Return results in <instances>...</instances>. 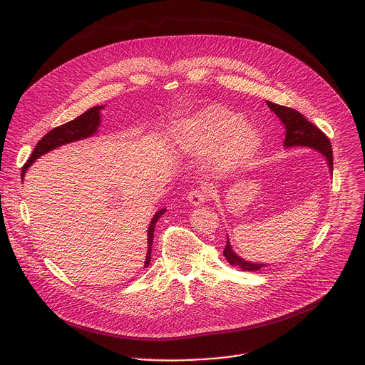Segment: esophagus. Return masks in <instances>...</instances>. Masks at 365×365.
<instances>
[{"instance_id": "obj_1", "label": "esophagus", "mask_w": 365, "mask_h": 365, "mask_svg": "<svg viewBox=\"0 0 365 365\" xmlns=\"http://www.w3.org/2000/svg\"><path fill=\"white\" fill-rule=\"evenodd\" d=\"M187 200H188L192 205L200 207V205L205 204V201H207V194H205V191H202V190H192V191L188 192Z\"/></svg>"}]
</instances>
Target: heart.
<instances>
[{"label": "heart", "instance_id": "1", "mask_svg": "<svg viewBox=\"0 0 365 365\" xmlns=\"http://www.w3.org/2000/svg\"><path fill=\"white\" fill-rule=\"evenodd\" d=\"M173 139L192 153L212 152L216 165L232 171L246 164L261 146L260 132L243 122L237 112L208 106L180 119L173 128Z\"/></svg>", "mask_w": 365, "mask_h": 365}]
</instances>
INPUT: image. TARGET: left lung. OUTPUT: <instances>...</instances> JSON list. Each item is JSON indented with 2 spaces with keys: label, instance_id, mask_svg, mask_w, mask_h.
<instances>
[{
  "label": "left lung",
  "instance_id": "1",
  "mask_svg": "<svg viewBox=\"0 0 365 365\" xmlns=\"http://www.w3.org/2000/svg\"><path fill=\"white\" fill-rule=\"evenodd\" d=\"M267 105L281 119L282 125L285 126L284 146L285 148L304 146V148L314 149L316 152H319L320 155L326 157L329 170H330V173H333V152H331V143L327 139V136L317 126L311 123L301 112H298L292 108H288V106L269 103V101H267ZM223 256L230 265H236L246 271H259L260 268L267 265V264H260V262L243 260L240 256H237L232 250L229 237L226 240Z\"/></svg>",
  "mask_w": 365,
  "mask_h": 365
}]
</instances>
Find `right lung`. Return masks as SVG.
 I'll return each mask as SVG.
<instances>
[{
	"instance_id": "add662e5",
	"label": "right lung",
	"mask_w": 365,
	"mask_h": 365,
	"mask_svg": "<svg viewBox=\"0 0 365 365\" xmlns=\"http://www.w3.org/2000/svg\"><path fill=\"white\" fill-rule=\"evenodd\" d=\"M104 106H93L88 110H86L83 115L77 116L76 119L60 125L57 128L52 129L49 133H46L36 145V148L34 149L32 155L29 157V160L26 161V164L22 167V173L21 177L24 180L26 170L34 164V161H36V158H39L43 155H46L48 152H51L53 149L71 143V142H77L81 139H87L93 135H96L98 132V128L101 125V109ZM165 208L157 210L156 215L152 217V222L149 225L148 229V253H146V260H145V267H148L150 264L152 259V245H153V235H155V227H156L157 220L161 217V215H164Z\"/></svg>"
}]
</instances>
